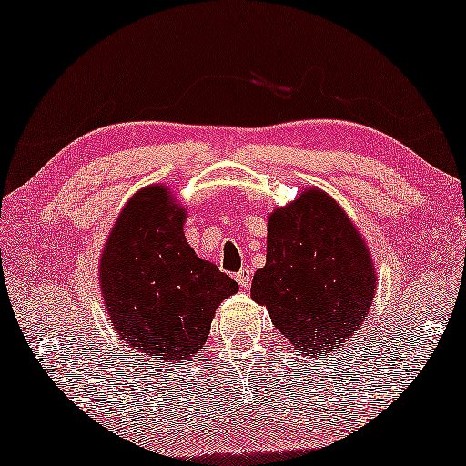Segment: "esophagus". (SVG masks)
I'll use <instances>...</instances> for the list:
<instances>
[{"mask_svg":"<svg viewBox=\"0 0 466 466\" xmlns=\"http://www.w3.org/2000/svg\"><path fill=\"white\" fill-rule=\"evenodd\" d=\"M236 281H238V285L244 287V289H248V285L252 281V268L242 267L238 273H236Z\"/></svg>","mask_w":466,"mask_h":466,"instance_id":"34e87169","label":"esophagus"}]
</instances>
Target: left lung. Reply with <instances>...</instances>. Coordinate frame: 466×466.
Wrapping results in <instances>:
<instances>
[{
    "instance_id": "8db88e82",
    "label": "left lung",
    "mask_w": 466,
    "mask_h": 466,
    "mask_svg": "<svg viewBox=\"0 0 466 466\" xmlns=\"http://www.w3.org/2000/svg\"><path fill=\"white\" fill-rule=\"evenodd\" d=\"M375 285L369 247L328 193L309 187L268 216L267 262L250 295L301 354L324 357L354 338Z\"/></svg>"
}]
</instances>
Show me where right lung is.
<instances>
[{
	"instance_id": "add662e5",
	"label": "right lung",
	"mask_w": 466,
	"mask_h": 466,
	"mask_svg": "<svg viewBox=\"0 0 466 466\" xmlns=\"http://www.w3.org/2000/svg\"><path fill=\"white\" fill-rule=\"evenodd\" d=\"M185 218L165 185H148L117 216L99 260L116 332L130 349L171 365L206 344L218 306L238 291L234 279L189 247Z\"/></svg>"
}]
</instances>
